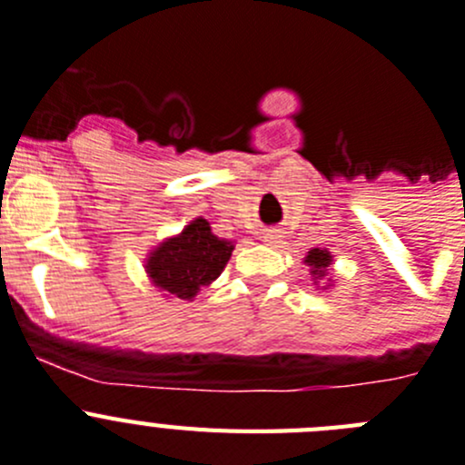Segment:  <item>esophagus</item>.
<instances>
[{
	"mask_svg": "<svg viewBox=\"0 0 465 465\" xmlns=\"http://www.w3.org/2000/svg\"><path fill=\"white\" fill-rule=\"evenodd\" d=\"M262 238H264V243H276V241H278V232H276V229H269V232H266Z\"/></svg>",
	"mask_w": 465,
	"mask_h": 465,
	"instance_id": "1",
	"label": "esophagus"
}]
</instances>
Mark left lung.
Instances as JSON below:
<instances>
[{"instance_id": "1", "label": "left lung", "mask_w": 465, "mask_h": 465, "mask_svg": "<svg viewBox=\"0 0 465 465\" xmlns=\"http://www.w3.org/2000/svg\"><path fill=\"white\" fill-rule=\"evenodd\" d=\"M304 264L311 269L313 282H318L321 278L328 276V269H330V264H332V255H330V250H325V248L322 250L313 248V250H309V255L304 257ZM330 281H332V278H330ZM322 288H325V285H322Z\"/></svg>"}]
</instances>
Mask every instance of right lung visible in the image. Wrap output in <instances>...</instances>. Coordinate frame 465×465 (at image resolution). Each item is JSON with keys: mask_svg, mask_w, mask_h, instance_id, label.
<instances>
[{"mask_svg": "<svg viewBox=\"0 0 465 465\" xmlns=\"http://www.w3.org/2000/svg\"><path fill=\"white\" fill-rule=\"evenodd\" d=\"M233 243L210 232L208 220L196 217L173 238H165L147 257L144 272L165 297L193 300L227 266Z\"/></svg>", "mask_w": 465, "mask_h": 465, "instance_id": "obj_1", "label": "right lung"}]
</instances>
